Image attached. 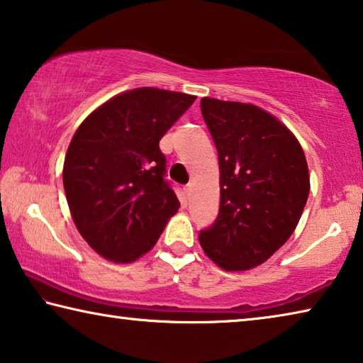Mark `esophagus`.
I'll return each instance as SVG.
<instances>
[{
	"instance_id": "esophagus-1",
	"label": "esophagus",
	"mask_w": 363,
	"mask_h": 363,
	"mask_svg": "<svg viewBox=\"0 0 363 363\" xmlns=\"http://www.w3.org/2000/svg\"><path fill=\"white\" fill-rule=\"evenodd\" d=\"M191 189H193V185H191V183H188V185L185 186V194H186V196L191 194Z\"/></svg>"
}]
</instances>
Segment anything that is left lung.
<instances>
[{
	"label": "left lung",
	"instance_id": "8db88e82",
	"mask_svg": "<svg viewBox=\"0 0 363 363\" xmlns=\"http://www.w3.org/2000/svg\"><path fill=\"white\" fill-rule=\"evenodd\" d=\"M201 112L218 152L220 209L199 242L223 270H249L298 227L311 189L307 160L296 136L257 106L203 98Z\"/></svg>",
	"mask_w": 363,
	"mask_h": 363
}]
</instances>
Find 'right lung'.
<instances>
[{
    "instance_id": "obj_1",
    "label": "right lung",
    "mask_w": 363,
    "mask_h": 363,
    "mask_svg": "<svg viewBox=\"0 0 363 363\" xmlns=\"http://www.w3.org/2000/svg\"><path fill=\"white\" fill-rule=\"evenodd\" d=\"M194 99L136 88L99 106L77 128L64 160V191L77 230L104 259L141 257L180 207L159 141Z\"/></svg>"
}]
</instances>
